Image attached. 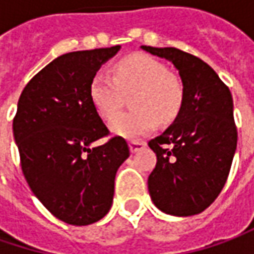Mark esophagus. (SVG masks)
<instances>
[{"instance_id":"1","label":"esophagus","mask_w":254,"mask_h":254,"mask_svg":"<svg viewBox=\"0 0 254 254\" xmlns=\"http://www.w3.org/2000/svg\"><path fill=\"white\" fill-rule=\"evenodd\" d=\"M145 146H146V142H143V140H130L129 142V148H130L132 153L138 152V150L143 149Z\"/></svg>"}]
</instances>
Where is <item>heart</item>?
Wrapping results in <instances>:
<instances>
[{
	"label": "heart",
	"mask_w": 254,
	"mask_h": 254,
	"mask_svg": "<svg viewBox=\"0 0 254 254\" xmlns=\"http://www.w3.org/2000/svg\"><path fill=\"white\" fill-rule=\"evenodd\" d=\"M114 76L96 73L89 83V98L96 112L109 121L123 105L125 95L133 93L130 113L111 122L112 132L127 139L148 135L160 122H172L179 115L185 88L178 75L165 64L145 54H133L118 61Z\"/></svg>",
	"instance_id": "1"
}]
</instances>
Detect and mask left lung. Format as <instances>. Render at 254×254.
<instances>
[{
  "instance_id": "obj_1",
  "label": "left lung",
  "mask_w": 254,
  "mask_h": 254,
  "mask_svg": "<svg viewBox=\"0 0 254 254\" xmlns=\"http://www.w3.org/2000/svg\"><path fill=\"white\" fill-rule=\"evenodd\" d=\"M142 50L171 61L179 71L185 99L179 115L149 140L156 166L149 175L155 206L173 216H193L215 202L227 181L237 145L233 99L206 62L178 48Z\"/></svg>"
}]
</instances>
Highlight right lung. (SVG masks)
<instances>
[{
  "instance_id": "obj_1",
  "label": "right lung",
  "mask_w": 254,
  "mask_h": 254,
  "mask_svg": "<svg viewBox=\"0 0 254 254\" xmlns=\"http://www.w3.org/2000/svg\"><path fill=\"white\" fill-rule=\"evenodd\" d=\"M121 45L68 52L27 83L18 101L12 130L22 173L32 193L55 217L86 226L109 212L118 168L129 146L114 136L89 98V83Z\"/></svg>"
}]
</instances>
